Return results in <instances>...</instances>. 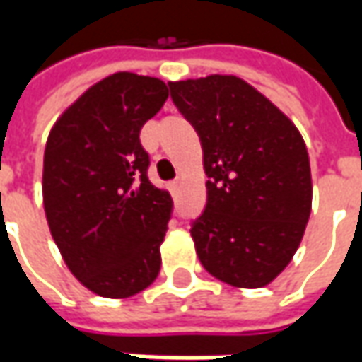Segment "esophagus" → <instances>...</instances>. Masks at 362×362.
<instances>
[{
  "instance_id": "34e87169",
  "label": "esophagus",
  "mask_w": 362,
  "mask_h": 362,
  "mask_svg": "<svg viewBox=\"0 0 362 362\" xmlns=\"http://www.w3.org/2000/svg\"><path fill=\"white\" fill-rule=\"evenodd\" d=\"M181 187H183V181H181V179H175L173 183H171V191H173V195H177V193L181 191Z\"/></svg>"
}]
</instances>
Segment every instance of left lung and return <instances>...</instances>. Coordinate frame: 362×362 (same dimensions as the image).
I'll list each match as a JSON object with an SVG mask.
<instances>
[{"mask_svg": "<svg viewBox=\"0 0 362 362\" xmlns=\"http://www.w3.org/2000/svg\"><path fill=\"white\" fill-rule=\"evenodd\" d=\"M169 90L199 134L209 177L205 211L191 226L202 266L235 288L268 286L294 257L310 217L302 134L238 76L179 80Z\"/></svg>", "mask_w": 362, "mask_h": 362, "instance_id": "left-lung-1", "label": "left lung"}]
</instances>
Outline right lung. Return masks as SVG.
<instances>
[{
    "label": "right lung",
    "instance_id": "add662e5",
    "mask_svg": "<svg viewBox=\"0 0 362 362\" xmlns=\"http://www.w3.org/2000/svg\"><path fill=\"white\" fill-rule=\"evenodd\" d=\"M169 96L159 78H103L54 122L44 151V211L68 270L90 292L129 298L155 282L171 219L148 177L141 129Z\"/></svg>",
    "mask_w": 362,
    "mask_h": 362
}]
</instances>
